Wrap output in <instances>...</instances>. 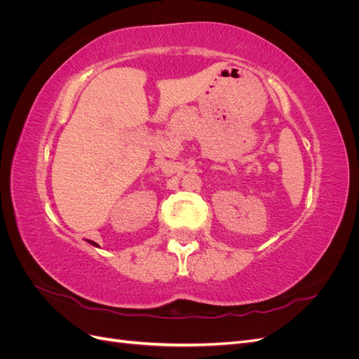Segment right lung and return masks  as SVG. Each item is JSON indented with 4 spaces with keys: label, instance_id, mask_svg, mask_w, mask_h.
<instances>
[{
    "label": "right lung",
    "instance_id": "1",
    "mask_svg": "<svg viewBox=\"0 0 359 359\" xmlns=\"http://www.w3.org/2000/svg\"><path fill=\"white\" fill-rule=\"evenodd\" d=\"M90 243H91V244H93V245H97V244H95V243H93V241H90Z\"/></svg>",
    "mask_w": 359,
    "mask_h": 359
}]
</instances>
